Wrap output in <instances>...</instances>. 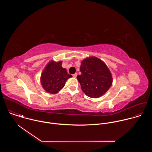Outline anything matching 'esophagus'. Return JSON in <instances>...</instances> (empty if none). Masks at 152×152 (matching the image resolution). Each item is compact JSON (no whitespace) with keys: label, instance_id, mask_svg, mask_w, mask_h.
I'll list each match as a JSON object with an SVG mask.
<instances>
[{"label":"esophagus","instance_id":"esophagus-1","mask_svg":"<svg viewBox=\"0 0 152 152\" xmlns=\"http://www.w3.org/2000/svg\"><path fill=\"white\" fill-rule=\"evenodd\" d=\"M73 77H76V76H77V74L76 73H75V74H74V75H73Z\"/></svg>","mask_w":152,"mask_h":152}]
</instances>
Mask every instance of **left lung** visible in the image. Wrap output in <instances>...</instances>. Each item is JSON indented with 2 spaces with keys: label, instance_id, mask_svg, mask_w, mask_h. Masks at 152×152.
<instances>
[{
  "label": "left lung",
  "instance_id": "obj_1",
  "mask_svg": "<svg viewBox=\"0 0 152 152\" xmlns=\"http://www.w3.org/2000/svg\"><path fill=\"white\" fill-rule=\"evenodd\" d=\"M77 76L83 92L90 97L98 98L109 90L113 83L112 75L105 63L91 56L84 59Z\"/></svg>",
  "mask_w": 152,
  "mask_h": 152
}]
</instances>
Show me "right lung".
Returning a JSON list of instances; mask_svg holds the SVG:
<instances>
[{
	"instance_id": "add662e5",
	"label": "right lung",
	"mask_w": 152,
	"mask_h": 152,
	"mask_svg": "<svg viewBox=\"0 0 152 152\" xmlns=\"http://www.w3.org/2000/svg\"><path fill=\"white\" fill-rule=\"evenodd\" d=\"M72 76L67 73L66 69L62 67V61H50L43 70L41 76V83L46 92L58 93Z\"/></svg>"
}]
</instances>
